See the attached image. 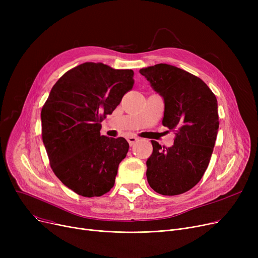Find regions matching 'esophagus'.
<instances>
[{
  "instance_id": "34e87169",
  "label": "esophagus",
  "mask_w": 258,
  "mask_h": 258,
  "mask_svg": "<svg viewBox=\"0 0 258 258\" xmlns=\"http://www.w3.org/2000/svg\"><path fill=\"white\" fill-rule=\"evenodd\" d=\"M138 140H139V138H137V137H134V136L127 137V141H128V143H130L131 146H133Z\"/></svg>"
}]
</instances>
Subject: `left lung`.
<instances>
[{
	"label": "left lung",
	"instance_id": "1",
	"mask_svg": "<svg viewBox=\"0 0 258 258\" xmlns=\"http://www.w3.org/2000/svg\"><path fill=\"white\" fill-rule=\"evenodd\" d=\"M139 72L163 97L162 123L175 134L170 147L152 141L147 182L160 195L184 194L200 182L208 167L220 125L218 100L201 78L174 66L158 63Z\"/></svg>",
	"mask_w": 258,
	"mask_h": 258
}]
</instances>
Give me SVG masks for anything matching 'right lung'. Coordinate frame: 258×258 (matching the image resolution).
<instances>
[{"instance_id": "obj_1", "label": "right lung", "mask_w": 258, "mask_h": 258, "mask_svg": "<svg viewBox=\"0 0 258 258\" xmlns=\"http://www.w3.org/2000/svg\"><path fill=\"white\" fill-rule=\"evenodd\" d=\"M133 70L85 62L66 72L43 105L42 136L53 172L79 196L111 190L127 141L100 135L101 122L133 89Z\"/></svg>"}]
</instances>
